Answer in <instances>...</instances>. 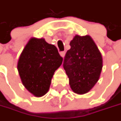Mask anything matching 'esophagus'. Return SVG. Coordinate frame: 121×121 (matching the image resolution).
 <instances>
[{
	"label": "esophagus",
	"instance_id": "esophagus-1",
	"mask_svg": "<svg viewBox=\"0 0 121 121\" xmlns=\"http://www.w3.org/2000/svg\"><path fill=\"white\" fill-rule=\"evenodd\" d=\"M60 56H62L63 58H64V56H65V52H60Z\"/></svg>",
	"mask_w": 121,
	"mask_h": 121
}]
</instances>
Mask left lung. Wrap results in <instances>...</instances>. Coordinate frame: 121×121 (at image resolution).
Segmentation results:
<instances>
[{
    "mask_svg": "<svg viewBox=\"0 0 121 121\" xmlns=\"http://www.w3.org/2000/svg\"><path fill=\"white\" fill-rule=\"evenodd\" d=\"M65 54L63 67L69 85L78 94L87 93L99 79L103 58L93 39L86 35H76Z\"/></svg>",
    "mask_w": 121,
    "mask_h": 121,
    "instance_id": "obj_1",
    "label": "left lung"
}]
</instances>
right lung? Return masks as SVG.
<instances>
[{"instance_id": "1", "label": "right lung", "mask_w": 121, "mask_h": 121, "mask_svg": "<svg viewBox=\"0 0 121 121\" xmlns=\"http://www.w3.org/2000/svg\"><path fill=\"white\" fill-rule=\"evenodd\" d=\"M63 60L54 45L48 43L44 39H30L22 52L17 65L25 87L36 97L44 96Z\"/></svg>"}]
</instances>
